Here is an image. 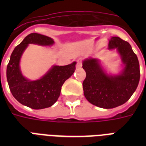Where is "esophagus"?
<instances>
[{"instance_id": "esophagus-1", "label": "esophagus", "mask_w": 146, "mask_h": 146, "mask_svg": "<svg viewBox=\"0 0 146 146\" xmlns=\"http://www.w3.org/2000/svg\"><path fill=\"white\" fill-rule=\"evenodd\" d=\"M82 59L81 58H79V59L76 60L77 62V64H76V68H80V67H82Z\"/></svg>"}]
</instances>
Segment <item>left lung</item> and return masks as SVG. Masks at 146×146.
<instances>
[{
    "mask_svg": "<svg viewBox=\"0 0 146 146\" xmlns=\"http://www.w3.org/2000/svg\"><path fill=\"white\" fill-rule=\"evenodd\" d=\"M109 49L117 48L124 68L117 76L104 73L98 60L86 59L82 63L86 76L82 82L84 96L91 104L102 108H113L124 104L138 86L140 71L137 56L130 44L119 37H111Z\"/></svg>",
    "mask_w": 146,
    "mask_h": 146,
    "instance_id": "obj_1",
    "label": "left lung"
}]
</instances>
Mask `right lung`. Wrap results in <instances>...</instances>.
<instances>
[{
	"mask_svg": "<svg viewBox=\"0 0 146 146\" xmlns=\"http://www.w3.org/2000/svg\"><path fill=\"white\" fill-rule=\"evenodd\" d=\"M29 44L51 45L54 40L45 35L31 33L14 48L7 67V80L11 93L23 105L33 109H43L57 102L64 82L73 75L76 62L66 66H54L40 80L30 81L22 75L19 60Z\"/></svg>",
	"mask_w": 146,
	"mask_h": 146,
	"instance_id": "right-lung-1",
	"label": "right lung"
}]
</instances>
